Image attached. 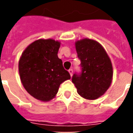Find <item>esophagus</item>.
<instances>
[{"mask_svg":"<svg viewBox=\"0 0 133 133\" xmlns=\"http://www.w3.org/2000/svg\"><path fill=\"white\" fill-rule=\"evenodd\" d=\"M68 72H69L70 76H72V72H73V70H72V69H70L69 70H68Z\"/></svg>","mask_w":133,"mask_h":133,"instance_id":"esophagus-1","label":"esophagus"}]
</instances>
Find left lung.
I'll return each mask as SVG.
<instances>
[{
    "mask_svg": "<svg viewBox=\"0 0 133 133\" xmlns=\"http://www.w3.org/2000/svg\"><path fill=\"white\" fill-rule=\"evenodd\" d=\"M81 60V75L74 74L72 82L81 97L96 100L105 94L112 81V65L105 50L95 40L84 38L75 43Z\"/></svg>",
    "mask_w": 133,
    "mask_h": 133,
    "instance_id": "8db88e82",
    "label": "left lung"
}]
</instances>
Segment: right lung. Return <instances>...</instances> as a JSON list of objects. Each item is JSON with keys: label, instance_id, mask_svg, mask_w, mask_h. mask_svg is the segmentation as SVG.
I'll return each mask as SVG.
<instances>
[{"label": "right lung", "instance_id": "1", "mask_svg": "<svg viewBox=\"0 0 133 133\" xmlns=\"http://www.w3.org/2000/svg\"><path fill=\"white\" fill-rule=\"evenodd\" d=\"M61 42L39 39L30 43L20 58L18 70L24 88L37 100L48 102L55 97L59 87L70 79L58 57Z\"/></svg>", "mask_w": 133, "mask_h": 133}]
</instances>
